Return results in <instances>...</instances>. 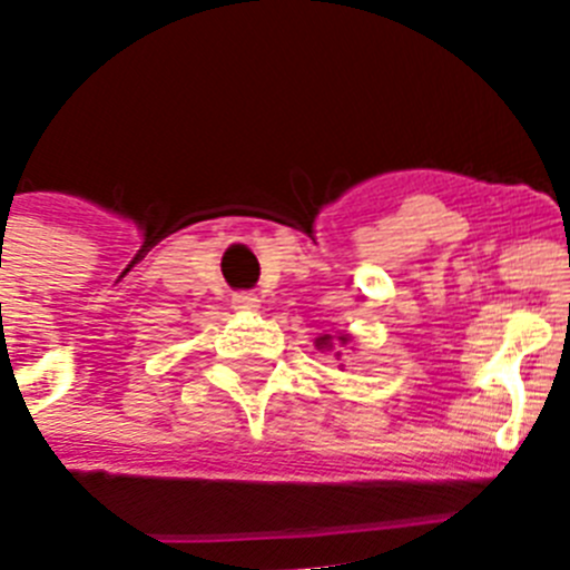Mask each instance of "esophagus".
<instances>
[{
  "label": "esophagus",
  "mask_w": 570,
  "mask_h": 570,
  "mask_svg": "<svg viewBox=\"0 0 570 570\" xmlns=\"http://www.w3.org/2000/svg\"><path fill=\"white\" fill-rule=\"evenodd\" d=\"M234 308L236 312H256L258 297L253 292H236L234 295Z\"/></svg>",
  "instance_id": "1"
}]
</instances>
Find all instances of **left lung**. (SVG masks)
Masks as SVG:
<instances>
[{"label":"left lung","instance_id":"obj_1","mask_svg":"<svg viewBox=\"0 0 570 570\" xmlns=\"http://www.w3.org/2000/svg\"><path fill=\"white\" fill-rule=\"evenodd\" d=\"M347 340H351V336L347 334H342V336H336V342H340V345H347ZM317 347H334V340H331V334H323V336H317ZM336 356H340V351H336Z\"/></svg>","mask_w":570,"mask_h":570}]
</instances>
